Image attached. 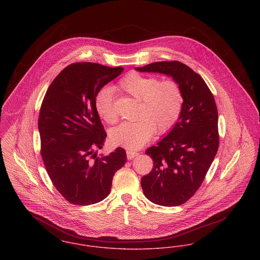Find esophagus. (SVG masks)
<instances>
[{
    "mask_svg": "<svg viewBox=\"0 0 260 260\" xmlns=\"http://www.w3.org/2000/svg\"><path fill=\"white\" fill-rule=\"evenodd\" d=\"M126 155H127V158L128 159H132L134 158L135 156H137L139 155L138 152H134V151H127L126 152Z\"/></svg>",
    "mask_w": 260,
    "mask_h": 260,
    "instance_id": "1",
    "label": "esophagus"
}]
</instances>
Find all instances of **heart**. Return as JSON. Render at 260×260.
I'll list each match as a JSON object with an SVG mask.
<instances>
[{"label": "heart", "mask_w": 260, "mask_h": 260, "mask_svg": "<svg viewBox=\"0 0 260 260\" xmlns=\"http://www.w3.org/2000/svg\"><path fill=\"white\" fill-rule=\"evenodd\" d=\"M118 87L129 96L140 102L136 122H125L112 129L109 138L112 144L128 150H138L153 136L169 133L178 120L183 93L179 84L162 80L156 76L130 72L118 83ZM95 109L99 115L109 124L117 121L110 88L101 89L95 96Z\"/></svg>", "instance_id": "obj_1"}]
</instances>
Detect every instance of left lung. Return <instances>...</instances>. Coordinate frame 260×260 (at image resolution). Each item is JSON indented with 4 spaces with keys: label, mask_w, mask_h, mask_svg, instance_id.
I'll list each match as a JSON object with an SVG mask.
<instances>
[{
    "label": "left lung",
    "mask_w": 260,
    "mask_h": 260,
    "mask_svg": "<svg viewBox=\"0 0 260 260\" xmlns=\"http://www.w3.org/2000/svg\"><path fill=\"white\" fill-rule=\"evenodd\" d=\"M172 76L182 89L183 106L173 130L146 154L154 162L141 185L153 203L178 206L201 186L219 148L218 110L202 77L179 61L155 62L137 68Z\"/></svg>",
    "instance_id": "left-lung-1"
}]
</instances>
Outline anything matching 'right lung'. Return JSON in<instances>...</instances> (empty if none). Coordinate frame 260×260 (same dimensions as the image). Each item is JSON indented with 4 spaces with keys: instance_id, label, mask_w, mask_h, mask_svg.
Listing matches in <instances>:
<instances>
[{
    "instance_id": "add662e5",
    "label": "right lung",
    "mask_w": 260,
    "mask_h": 260,
    "mask_svg": "<svg viewBox=\"0 0 260 260\" xmlns=\"http://www.w3.org/2000/svg\"><path fill=\"white\" fill-rule=\"evenodd\" d=\"M122 67L73 63L48 87L40 107V154L53 185L70 203L87 206L109 194L112 178L126 161L117 148L98 156L106 132L95 109V96L119 76Z\"/></svg>"
}]
</instances>
